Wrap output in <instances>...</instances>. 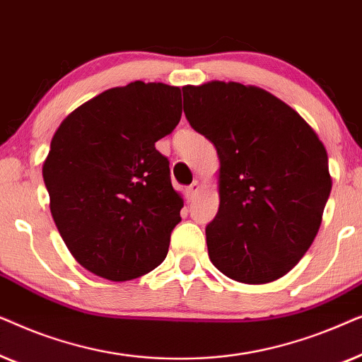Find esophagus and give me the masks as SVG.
Here are the masks:
<instances>
[{
    "label": "esophagus",
    "instance_id": "34e87169",
    "mask_svg": "<svg viewBox=\"0 0 362 362\" xmlns=\"http://www.w3.org/2000/svg\"><path fill=\"white\" fill-rule=\"evenodd\" d=\"M199 189H201V185H199V181H194V182H192V185H189V186H187V196H189L191 197V199H192V197H194L196 194H197V192H199Z\"/></svg>",
    "mask_w": 362,
    "mask_h": 362
}]
</instances>
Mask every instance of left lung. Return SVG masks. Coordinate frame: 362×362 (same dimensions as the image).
Masks as SVG:
<instances>
[{"label":"left lung","instance_id":"obj_1","mask_svg":"<svg viewBox=\"0 0 362 362\" xmlns=\"http://www.w3.org/2000/svg\"><path fill=\"white\" fill-rule=\"evenodd\" d=\"M185 113L214 143L219 211L206 227L209 259L235 281L269 284L313 244L331 192L323 143L293 108L237 82L182 87Z\"/></svg>","mask_w":362,"mask_h":362}]
</instances>
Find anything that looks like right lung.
Segmentation results:
<instances>
[{
	"instance_id": "right-lung-1",
	"label": "right lung",
	"mask_w": 362,
	"mask_h": 362,
	"mask_svg": "<svg viewBox=\"0 0 362 362\" xmlns=\"http://www.w3.org/2000/svg\"><path fill=\"white\" fill-rule=\"evenodd\" d=\"M181 118V88L132 82L76 108L42 165L51 214L78 264L112 281L165 260L182 197L155 148Z\"/></svg>"
}]
</instances>
